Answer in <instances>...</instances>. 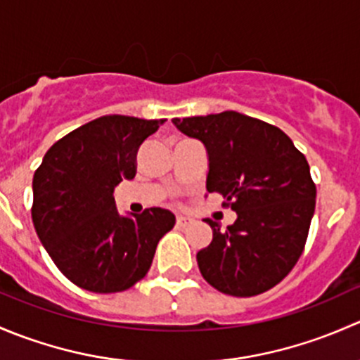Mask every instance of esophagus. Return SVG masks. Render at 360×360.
<instances>
[{
	"instance_id": "1",
	"label": "esophagus",
	"mask_w": 360,
	"mask_h": 360,
	"mask_svg": "<svg viewBox=\"0 0 360 360\" xmlns=\"http://www.w3.org/2000/svg\"><path fill=\"white\" fill-rule=\"evenodd\" d=\"M176 223H177V226L186 228V226H190V224H193V223H195V219H193V217H190V216H183V214H181V216H177Z\"/></svg>"
}]
</instances>
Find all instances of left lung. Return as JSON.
<instances>
[{"instance_id":"obj_1","label":"left lung","mask_w":360,"mask_h":360,"mask_svg":"<svg viewBox=\"0 0 360 360\" xmlns=\"http://www.w3.org/2000/svg\"><path fill=\"white\" fill-rule=\"evenodd\" d=\"M198 139L209 158L207 191L221 193L237 212L197 252L202 277L230 296H256L277 285L300 259L315 212L317 190L303 153L277 127L242 115L174 118Z\"/></svg>"}]
</instances>
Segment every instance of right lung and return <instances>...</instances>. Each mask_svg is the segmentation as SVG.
Segmentation results:
<instances>
[{
	"label": "right lung",
	"mask_w": 360,
	"mask_h": 360,
	"mask_svg": "<svg viewBox=\"0 0 360 360\" xmlns=\"http://www.w3.org/2000/svg\"><path fill=\"white\" fill-rule=\"evenodd\" d=\"M165 120L108 115L57 141L32 177V223L56 266L78 288L120 292L148 274L176 216L151 207L122 216L115 188L136 176L141 144Z\"/></svg>",
	"instance_id": "add662e5"
}]
</instances>
